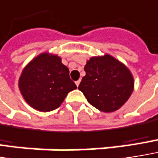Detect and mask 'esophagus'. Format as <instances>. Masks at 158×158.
I'll return each mask as SVG.
<instances>
[{
  "mask_svg": "<svg viewBox=\"0 0 158 158\" xmlns=\"http://www.w3.org/2000/svg\"><path fill=\"white\" fill-rule=\"evenodd\" d=\"M75 83H76V85H77V87H79V83H80V79H79V80H78V81H76Z\"/></svg>",
  "mask_w": 158,
  "mask_h": 158,
  "instance_id": "1",
  "label": "esophagus"
}]
</instances>
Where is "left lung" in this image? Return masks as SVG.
Segmentation results:
<instances>
[{
    "label": "left lung",
    "mask_w": 158,
    "mask_h": 158,
    "mask_svg": "<svg viewBox=\"0 0 158 158\" xmlns=\"http://www.w3.org/2000/svg\"><path fill=\"white\" fill-rule=\"evenodd\" d=\"M86 75L79 89L90 105L102 112L121 108L134 89V78L128 68L109 54L92 57L85 65Z\"/></svg>",
    "instance_id": "1"
}]
</instances>
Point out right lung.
<instances>
[{
	"mask_svg": "<svg viewBox=\"0 0 158 158\" xmlns=\"http://www.w3.org/2000/svg\"><path fill=\"white\" fill-rule=\"evenodd\" d=\"M19 89L31 108L49 112L59 108L77 86L60 57L43 52L25 66L19 79Z\"/></svg>",
	"mask_w": 158,
	"mask_h": 158,
	"instance_id": "add662e5",
	"label": "right lung"
}]
</instances>
